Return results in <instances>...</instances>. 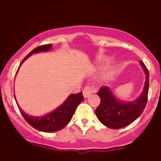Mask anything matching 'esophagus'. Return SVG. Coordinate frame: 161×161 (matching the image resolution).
<instances>
[{
  "label": "esophagus",
  "mask_w": 161,
  "mask_h": 161,
  "mask_svg": "<svg viewBox=\"0 0 161 161\" xmlns=\"http://www.w3.org/2000/svg\"><path fill=\"white\" fill-rule=\"evenodd\" d=\"M96 92V89L95 87L93 86H91V85H86L84 87V89H83V96H84L85 98H87V97H88L89 96H90L91 93H94Z\"/></svg>",
  "instance_id": "obj_1"
}]
</instances>
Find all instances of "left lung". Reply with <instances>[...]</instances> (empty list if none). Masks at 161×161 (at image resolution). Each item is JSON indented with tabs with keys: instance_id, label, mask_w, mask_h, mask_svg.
<instances>
[{
	"instance_id": "obj_1",
	"label": "left lung",
	"mask_w": 161,
	"mask_h": 161,
	"mask_svg": "<svg viewBox=\"0 0 161 161\" xmlns=\"http://www.w3.org/2000/svg\"><path fill=\"white\" fill-rule=\"evenodd\" d=\"M146 74V82L143 91L140 97L130 103L117 100L107 86L99 88L97 94L100 97V104L95 113L103 125L113 129H118L133 123L141 115L148 100L149 74L144 63L140 61Z\"/></svg>"
}]
</instances>
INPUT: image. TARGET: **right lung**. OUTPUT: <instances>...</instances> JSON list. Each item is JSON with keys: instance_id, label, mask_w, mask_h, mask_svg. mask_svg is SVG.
Masks as SVG:
<instances>
[{"instance_id": "right-lung-1", "label": "right lung", "mask_w": 161, "mask_h": 161, "mask_svg": "<svg viewBox=\"0 0 161 161\" xmlns=\"http://www.w3.org/2000/svg\"><path fill=\"white\" fill-rule=\"evenodd\" d=\"M51 44H49L37 47L24 58L20 64V66L32 53L42 51H48L51 49ZM83 99H84V97L82 95V92L71 94L69 96L68 98L64 101V103L61 106L57 108L53 112L42 116V117H36L29 116L24 113L21 108H20L19 106H18V108L25 120L34 129L41 131L55 132L62 129L68 125V123L72 119L77 106L79 105V103H82Z\"/></svg>"}]
</instances>
